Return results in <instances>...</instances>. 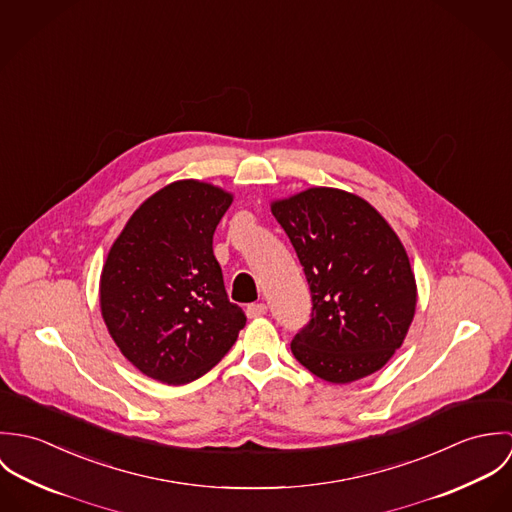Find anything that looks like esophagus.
<instances>
[{"mask_svg":"<svg viewBox=\"0 0 512 512\" xmlns=\"http://www.w3.org/2000/svg\"><path fill=\"white\" fill-rule=\"evenodd\" d=\"M266 311H268V305H266V303H250V305L246 307V315H248L250 319L262 317V315H266Z\"/></svg>","mask_w":512,"mask_h":512,"instance_id":"esophagus-1","label":"esophagus"}]
</instances>
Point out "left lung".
<instances>
[{"label": "left lung", "mask_w": 512, "mask_h": 512, "mask_svg": "<svg viewBox=\"0 0 512 512\" xmlns=\"http://www.w3.org/2000/svg\"><path fill=\"white\" fill-rule=\"evenodd\" d=\"M303 266L311 315L293 357L347 384L400 349L416 311V280L396 232L357 195L315 187L272 205Z\"/></svg>", "instance_id": "8db88e82"}]
</instances>
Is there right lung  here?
I'll list each match as a JSON object with an SVG mask.
<instances>
[{
  "label": "right lung",
  "instance_id": "1",
  "mask_svg": "<svg viewBox=\"0 0 512 512\" xmlns=\"http://www.w3.org/2000/svg\"><path fill=\"white\" fill-rule=\"evenodd\" d=\"M230 203L232 195L209 183H171L132 215L106 258V327L122 355L159 382L203 376L246 325L213 254V234Z\"/></svg>",
  "mask_w": 512,
  "mask_h": 512
}]
</instances>
